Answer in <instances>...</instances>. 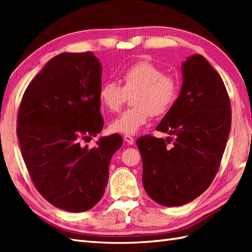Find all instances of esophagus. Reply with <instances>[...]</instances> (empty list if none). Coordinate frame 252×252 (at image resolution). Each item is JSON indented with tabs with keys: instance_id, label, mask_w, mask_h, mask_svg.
Instances as JSON below:
<instances>
[{
	"instance_id": "obj_1",
	"label": "esophagus",
	"mask_w": 252,
	"mask_h": 252,
	"mask_svg": "<svg viewBox=\"0 0 252 252\" xmlns=\"http://www.w3.org/2000/svg\"><path fill=\"white\" fill-rule=\"evenodd\" d=\"M123 140H125V142L127 144V145H133V144H134V138L130 135H126L123 137Z\"/></svg>"
}]
</instances>
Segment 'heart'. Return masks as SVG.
<instances>
[{"label":"heart","mask_w":252,"mask_h":252,"mask_svg":"<svg viewBox=\"0 0 252 252\" xmlns=\"http://www.w3.org/2000/svg\"><path fill=\"white\" fill-rule=\"evenodd\" d=\"M121 87L105 82L98 91L99 103L110 112L119 110L131 96L133 107L112 120L109 129L114 133L135 134L146 125L151 116L161 117L172 109L180 93V82L172 74L149 61H138L127 67L120 76Z\"/></svg>","instance_id":"1"}]
</instances>
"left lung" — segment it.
<instances>
[{
  "label": "left lung",
  "instance_id": "1",
  "mask_svg": "<svg viewBox=\"0 0 252 252\" xmlns=\"http://www.w3.org/2000/svg\"><path fill=\"white\" fill-rule=\"evenodd\" d=\"M183 84L176 103L156 127L174 135L137 138L143 161V185L148 196L165 207L182 206L200 196L220 168L231 131V101L225 85L201 55L182 63Z\"/></svg>",
  "mask_w": 252,
  "mask_h": 252
}]
</instances>
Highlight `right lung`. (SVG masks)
<instances>
[{"instance_id": "add662e5", "label": "right lung", "mask_w": 252, "mask_h": 252, "mask_svg": "<svg viewBox=\"0 0 252 252\" xmlns=\"http://www.w3.org/2000/svg\"><path fill=\"white\" fill-rule=\"evenodd\" d=\"M101 66L92 52L53 57L26 89L17 116V136L37 191L69 212L88 211L104 195L109 162L122 145L119 134L82 140L103 129L98 91Z\"/></svg>"}]
</instances>
